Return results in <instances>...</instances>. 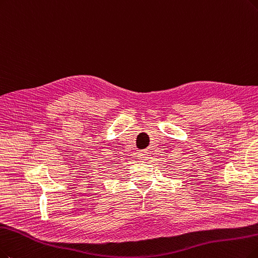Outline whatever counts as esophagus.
Returning <instances> with one entry per match:
<instances>
[{"label": "esophagus", "instance_id": "esophagus-1", "mask_svg": "<svg viewBox=\"0 0 258 258\" xmlns=\"http://www.w3.org/2000/svg\"><path fill=\"white\" fill-rule=\"evenodd\" d=\"M148 159H149V156H148L147 152H140V153H139V160H140V161L145 162V161H147Z\"/></svg>", "mask_w": 258, "mask_h": 258}]
</instances>
